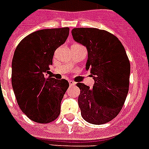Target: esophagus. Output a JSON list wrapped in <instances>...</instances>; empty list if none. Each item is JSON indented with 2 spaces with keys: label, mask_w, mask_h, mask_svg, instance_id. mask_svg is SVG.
Listing matches in <instances>:
<instances>
[{
  "label": "esophagus",
  "mask_w": 149,
  "mask_h": 149,
  "mask_svg": "<svg viewBox=\"0 0 149 149\" xmlns=\"http://www.w3.org/2000/svg\"><path fill=\"white\" fill-rule=\"evenodd\" d=\"M69 83H70V86H73L76 85V82H73L72 80H69Z\"/></svg>",
  "instance_id": "obj_1"
}]
</instances>
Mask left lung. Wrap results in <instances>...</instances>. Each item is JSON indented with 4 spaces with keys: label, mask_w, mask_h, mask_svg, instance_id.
Here are the masks:
<instances>
[{
    "label": "left lung",
    "mask_w": 149,
    "mask_h": 149,
    "mask_svg": "<svg viewBox=\"0 0 149 149\" xmlns=\"http://www.w3.org/2000/svg\"><path fill=\"white\" fill-rule=\"evenodd\" d=\"M73 39L88 51L86 70L95 80L93 88L78 82V104L82 118L101 125L118 115L129 91L130 63L120 40L105 30L74 28Z\"/></svg>",
    "instance_id": "1"
}]
</instances>
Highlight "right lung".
<instances>
[{
    "instance_id": "right-lung-1",
    "label": "right lung",
    "mask_w": 149,
    "mask_h": 149,
    "mask_svg": "<svg viewBox=\"0 0 149 149\" xmlns=\"http://www.w3.org/2000/svg\"><path fill=\"white\" fill-rule=\"evenodd\" d=\"M68 27L32 32L19 42L12 61V86L19 107L30 120L47 123L57 118L68 81L46 77L54 54L69 36Z\"/></svg>"
}]
</instances>
